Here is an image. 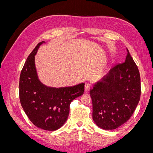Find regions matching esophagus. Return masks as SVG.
<instances>
[{
  "label": "esophagus",
  "instance_id": "obj_1",
  "mask_svg": "<svg viewBox=\"0 0 153 153\" xmlns=\"http://www.w3.org/2000/svg\"><path fill=\"white\" fill-rule=\"evenodd\" d=\"M90 89H91V85L89 84H85V91L86 92H89Z\"/></svg>",
  "mask_w": 153,
  "mask_h": 153
}]
</instances>
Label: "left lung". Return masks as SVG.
<instances>
[{
    "label": "left lung",
    "instance_id": "1",
    "mask_svg": "<svg viewBox=\"0 0 153 153\" xmlns=\"http://www.w3.org/2000/svg\"><path fill=\"white\" fill-rule=\"evenodd\" d=\"M125 62L117 64L89 91L92 119L101 129H116L131 117L139 102V71L128 50Z\"/></svg>",
    "mask_w": 153,
    "mask_h": 153
}]
</instances>
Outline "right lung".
Masks as SVG:
<instances>
[{
  "label": "right lung",
  "mask_w": 153,
  "mask_h": 153,
  "mask_svg": "<svg viewBox=\"0 0 153 153\" xmlns=\"http://www.w3.org/2000/svg\"><path fill=\"white\" fill-rule=\"evenodd\" d=\"M37 45L30 53L21 71L19 82L20 100L23 109L36 126L55 131L67 121L71 101L84 92V83L71 87H52L40 81L35 65Z\"/></svg>",
  "instance_id": "1"
}]
</instances>
